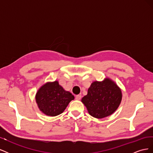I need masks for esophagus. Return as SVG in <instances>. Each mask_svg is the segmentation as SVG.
I'll list each match as a JSON object with an SVG mask.
<instances>
[{
  "mask_svg": "<svg viewBox=\"0 0 153 153\" xmlns=\"http://www.w3.org/2000/svg\"><path fill=\"white\" fill-rule=\"evenodd\" d=\"M81 97H82V96H81L80 94L76 95V96H75V99H76V100H80L81 99Z\"/></svg>",
  "mask_w": 153,
  "mask_h": 153,
  "instance_id": "obj_1",
  "label": "esophagus"
}]
</instances>
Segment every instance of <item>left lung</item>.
I'll return each instance as SVG.
<instances>
[{
    "label": "left lung",
    "mask_w": 153,
    "mask_h": 153,
    "mask_svg": "<svg viewBox=\"0 0 153 153\" xmlns=\"http://www.w3.org/2000/svg\"><path fill=\"white\" fill-rule=\"evenodd\" d=\"M121 100V89L114 81L106 78L102 82L92 83L82 102L92 117L102 119L112 115L119 107Z\"/></svg>",
    "instance_id": "obj_1"
}]
</instances>
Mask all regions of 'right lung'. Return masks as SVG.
I'll list each match as a JSON object with an SVG mask.
<instances>
[{"label": "right lung", "mask_w": 153, "mask_h": 153, "mask_svg": "<svg viewBox=\"0 0 153 153\" xmlns=\"http://www.w3.org/2000/svg\"><path fill=\"white\" fill-rule=\"evenodd\" d=\"M74 98L71 92L64 90L58 81L46 83L36 94V101L39 110L52 117L62 114Z\"/></svg>", "instance_id": "add662e5"}]
</instances>
